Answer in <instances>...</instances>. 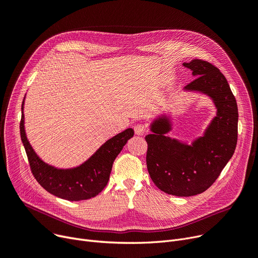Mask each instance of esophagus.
Segmentation results:
<instances>
[{
    "mask_svg": "<svg viewBox=\"0 0 258 258\" xmlns=\"http://www.w3.org/2000/svg\"><path fill=\"white\" fill-rule=\"evenodd\" d=\"M146 130H147L146 126L144 124H141V122H139V124L134 126V132H136L137 136H144L146 133Z\"/></svg>",
    "mask_w": 258,
    "mask_h": 258,
    "instance_id": "1",
    "label": "esophagus"
}]
</instances>
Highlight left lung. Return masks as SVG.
Returning <instances> with one entry per match:
<instances>
[{
	"instance_id": "obj_1",
	"label": "left lung",
	"mask_w": 258,
	"mask_h": 258,
	"mask_svg": "<svg viewBox=\"0 0 258 258\" xmlns=\"http://www.w3.org/2000/svg\"><path fill=\"white\" fill-rule=\"evenodd\" d=\"M182 65L198 77L183 89L210 96L217 109L216 116L204 136L191 145L166 137L172 129L167 115L153 120L152 134L145 138L148 144L146 161L158 189L175 196H192L212 186L234 153L238 109L227 79L218 68L199 58Z\"/></svg>"
}]
</instances>
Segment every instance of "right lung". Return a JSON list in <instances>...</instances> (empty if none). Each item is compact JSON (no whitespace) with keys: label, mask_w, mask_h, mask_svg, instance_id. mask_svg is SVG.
<instances>
[{"label":"right lung","mask_w":258,"mask_h":258,"mask_svg":"<svg viewBox=\"0 0 258 258\" xmlns=\"http://www.w3.org/2000/svg\"><path fill=\"white\" fill-rule=\"evenodd\" d=\"M25 100V97H24ZM24 101L20 122L21 139L25 148L31 172L40 185L59 199L78 202L94 198L106 187L115 157L134 134L128 128L102 145L96 152L79 167L57 169L43 162L29 144L24 126Z\"/></svg>","instance_id":"add662e5"}]
</instances>
